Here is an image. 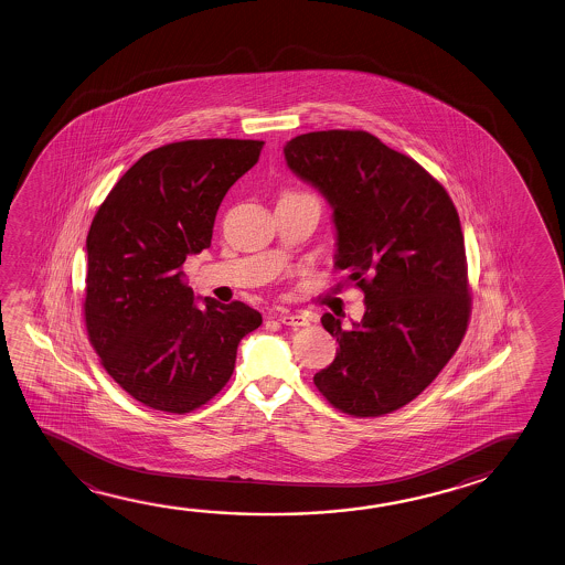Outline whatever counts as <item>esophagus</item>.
<instances>
[{
	"label": "esophagus",
	"mask_w": 565,
	"mask_h": 565,
	"mask_svg": "<svg viewBox=\"0 0 565 565\" xmlns=\"http://www.w3.org/2000/svg\"><path fill=\"white\" fill-rule=\"evenodd\" d=\"M277 316L278 320L282 322V324L287 326H308L310 324V316L305 315V312H278Z\"/></svg>",
	"instance_id": "1"
}]
</instances>
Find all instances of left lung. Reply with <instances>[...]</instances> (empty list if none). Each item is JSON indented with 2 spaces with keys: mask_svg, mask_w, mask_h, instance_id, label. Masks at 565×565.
Returning a JSON list of instances; mask_svg holds the SVG:
<instances>
[{
  "mask_svg": "<svg viewBox=\"0 0 565 565\" xmlns=\"http://www.w3.org/2000/svg\"><path fill=\"white\" fill-rule=\"evenodd\" d=\"M285 158L334 210V268L365 298L352 328L322 316L340 348L315 385L354 417L395 412L439 375L469 326L459 213L425 168L364 130L297 136Z\"/></svg>",
  "mask_w": 565,
  "mask_h": 565,
  "instance_id": "1",
  "label": "left lung"
}]
</instances>
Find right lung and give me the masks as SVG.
Returning a JSON list of instances; mask_svg holds the SVG:
<instances>
[{"instance_id": "right-lung-1", "label": "right lung", "mask_w": 565, "mask_h": 565, "mask_svg": "<svg viewBox=\"0 0 565 565\" xmlns=\"http://www.w3.org/2000/svg\"><path fill=\"white\" fill-rule=\"evenodd\" d=\"M260 140H183L116 182L86 235L85 322L108 375L136 402L190 413L230 382L237 345L263 324L239 300L198 308L182 265L211 245L221 201Z\"/></svg>"}]
</instances>
